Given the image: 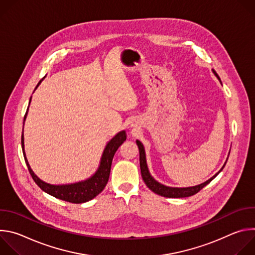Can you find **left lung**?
<instances>
[{
	"label": "left lung",
	"mask_w": 255,
	"mask_h": 255,
	"mask_svg": "<svg viewBox=\"0 0 255 255\" xmlns=\"http://www.w3.org/2000/svg\"><path fill=\"white\" fill-rule=\"evenodd\" d=\"M214 75L219 79L220 81V78L219 76L217 75V72L212 69ZM221 82V81H220ZM136 144L138 145V148H139V160H140V169H141V175H142V178L144 180L145 185L147 186V188H149L153 193L159 195V196H162V197H165V198H186V197H191L195 194H197L198 192H200L205 186H207L209 183H211V181L220 173V171L224 168L226 162L224 163L223 167L218 171L215 175H213L210 179H208L207 181H205V183L201 184V185H198V186H195V187H189V188H171V187H166L164 185H161L160 183H158L157 180H155L149 170H148V167H147V163H146V156H145V150H144V146L143 144L139 141V140H136ZM228 159V158H227Z\"/></svg>",
	"instance_id": "1"
}]
</instances>
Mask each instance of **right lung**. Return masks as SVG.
Instances as JSON below:
<instances>
[{
    "label": "right lung",
    "mask_w": 255,
    "mask_h": 255,
    "mask_svg": "<svg viewBox=\"0 0 255 255\" xmlns=\"http://www.w3.org/2000/svg\"><path fill=\"white\" fill-rule=\"evenodd\" d=\"M42 80L38 83L37 87L40 85ZM37 87H36L35 89H37ZM30 102H31V98H30ZM30 102H29V105H30ZM28 109H29V107H28ZM28 109H27L26 114L24 116V122L26 120ZM125 140H126V132L121 131L108 142V144L106 145V147L104 149V152L102 154L100 165H99L97 171L91 177L87 178L86 180L79 181V183L69 184V185H58V186L45 183V181L41 180L31 169V167L28 163V160L26 158L25 150H24L23 132H22V137H21V144H22L23 155H24L28 170L35 183L37 184V186L42 191H44L45 193L49 194L50 196H52L56 199H59V200L65 201V202H69V203H74V204H81V203H85V202H88V201L94 199L105 189L108 180H109V176H110L111 165H112V160H113L114 154L117 151V149L119 148L120 145Z\"/></svg>",
    "instance_id": "add662e5"
}]
</instances>
